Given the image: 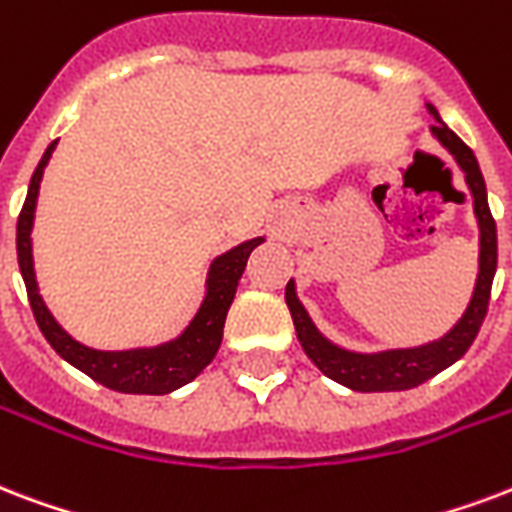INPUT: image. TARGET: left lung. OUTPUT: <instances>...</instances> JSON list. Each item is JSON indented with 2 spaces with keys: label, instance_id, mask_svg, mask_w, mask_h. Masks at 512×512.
Instances as JSON below:
<instances>
[{
  "label": "left lung",
  "instance_id": "left-lung-1",
  "mask_svg": "<svg viewBox=\"0 0 512 512\" xmlns=\"http://www.w3.org/2000/svg\"><path fill=\"white\" fill-rule=\"evenodd\" d=\"M429 115L438 123L432 126V134L438 136V142L446 147L464 171V179L470 185L475 204V217L481 225V271H478V284H475L473 300L464 311V317L454 325L451 333H446L440 341H432L427 346H416V349H392L381 351V354H357V351H346L335 346L319 333L314 322L308 319L306 308L300 306L295 298V284H287L284 298L290 306L292 322H295V333L308 354V360L314 362L327 378H333L338 384L349 386L354 392H403L413 386L424 384L432 376H438L440 370L454 365L464 351L470 349L475 335L481 330L483 317L489 311L491 298V282H494V271H497V225L491 217L489 201H486V182L478 169L473 150L451 131V128L440 120L438 109L427 104Z\"/></svg>",
  "mask_w": 512,
  "mask_h": 512
}]
</instances>
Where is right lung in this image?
<instances>
[{"mask_svg": "<svg viewBox=\"0 0 512 512\" xmlns=\"http://www.w3.org/2000/svg\"><path fill=\"white\" fill-rule=\"evenodd\" d=\"M56 144L58 139L45 150L42 161L34 169L29 193H26L21 214H18V239H15V244H18V265H21V276L23 284H26V295H29L34 319H37L39 330L48 338L50 346L69 365L83 370L85 376H91L101 386L115 389V392H126V395H169L187 381H193L214 360V354H217L222 343L225 317H228V308L233 303L236 287H239L247 257L252 255V249L263 239L244 241V244L233 247L230 252L214 260L212 268H209V290H206L204 306L198 308L190 327L179 335L177 341L163 343V346H155V349H88L83 343L74 341L72 335H66L48 311V306L42 303L37 279H34V263H31V222H34L39 182H42V171L48 166Z\"/></svg>", "mask_w": 512, "mask_h": 512, "instance_id": "add662e5", "label": "right lung"}]
</instances>
